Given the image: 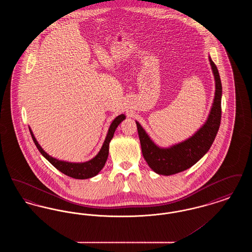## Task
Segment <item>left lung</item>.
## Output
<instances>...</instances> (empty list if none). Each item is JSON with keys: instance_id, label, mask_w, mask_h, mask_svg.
Masks as SVG:
<instances>
[{"instance_id": "obj_1", "label": "left lung", "mask_w": 252, "mask_h": 252, "mask_svg": "<svg viewBox=\"0 0 252 252\" xmlns=\"http://www.w3.org/2000/svg\"><path fill=\"white\" fill-rule=\"evenodd\" d=\"M210 64L216 80V94L208 119L192 137L168 148L158 147L136 122L144 159L149 167L158 175L170 176L192 167L209 151L216 139L221 122L222 85L219 72L214 61Z\"/></svg>"}]
</instances>
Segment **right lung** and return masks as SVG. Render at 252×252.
I'll return each mask as SVG.
<instances>
[{
	"label": "right lung",
	"mask_w": 252,
	"mask_h": 252,
	"mask_svg": "<svg viewBox=\"0 0 252 252\" xmlns=\"http://www.w3.org/2000/svg\"><path fill=\"white\" fill-rule=\"evenodd\" d=\"M125 119H126V116L124 114H121L119 116H117L111 123V125L108 128L106 140L103 144L102 148L100 149L99 153L91 160L86 161V162H78V163L60 160L53 157L49 156L48 154L41 148V146L37 143L31 128H29V130L31 133L32 139L36 144V148L42 154V156L44 157L46 159H48V161L51 164H53L55 167L57 168L58 170H60L61 173H63L66 176H69V177L76 179V180H86V179H90V178H93L96 176L102 170V168L104 167V165L107 161V158H108L109 143H110L111 139L113 138L114 132L116 130L117 126H119L121 122Z\"/></svg>",
	"instance_id": "add662e5"
}]
</instances>
